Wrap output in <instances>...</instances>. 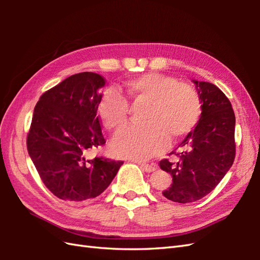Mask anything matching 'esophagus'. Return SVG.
Instances as JSON below:
<instances>
[{
	"label": "esophagus",
	"instance_id": "1",
	"mask_svg": "<svg viewBox=\"0 0 260 260\" xmlns=\"http://www.w3.org/2000/svg\"><path fill=\"white\" fill-rule=\"evenodd\" d=\"M140 167L145 171V172H154L157 169V167L155 164H146V163H139Z\"/></svg>",
	"mask_w": 260,
	"mask_h": 260
}]
</instances>
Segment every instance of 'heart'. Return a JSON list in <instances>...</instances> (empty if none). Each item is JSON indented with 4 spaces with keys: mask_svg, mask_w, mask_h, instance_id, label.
<instances>
[{
    "mask_svg": "<svg viewBox=\"0 0 260 260\" xmlns=\"http://www.w3.org/2000/svg\"><path fill=\"white\" fill-rule=\"evenodd\" d=\"M126 93L134 104L148 103L145 125H132L120 131L112 142L115 155L145 161L167 150L197 126L202 107L198 91L172 76L146 73L125 82ZM129 104L117 88L103 91L98 115L108 129L117 131L128 119Z\"/></svg>",
    "mask_w": 260,
    "mask_h": 260,
    "instance_id": "heart-1",
    "label": "heart"
}]
</instances>
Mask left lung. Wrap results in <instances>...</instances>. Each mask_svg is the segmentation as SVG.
Returning <instances> with one entry per match:
<instances>
[{
    "mask_svg": "<svg viewBox=\"0 0 260 260\" xmlns=\"http://www.w3.org/2000/svg\"><path fill=\"white\" fill-rule=\"evenodd\" d=\"M202 113L196 128L179 145L178 161H159L173 183L163 192L171 201L190 203L209 194L233 165L236 157V117L228 97L206 81H197Z\"/></svg>",
    "mask_w": 260,
    "mask_h": 260,
    "instance_id": "left-lung-1",
    "label": "left lung"
}]
</instances>
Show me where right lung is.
<instances>
[{
	"instance_id": "right-lung-1",
	"label": "right lung",
	"mask_w": 260,
	"mask_h": 260,
	"mask_svg": "<svg viewBox=\"0 0 260 260\" xmlns=\"http://www.w3.org/2000/svg\"><path fill=\"white\" fill-rule=\"evenodd\" d=\"M104 77L80 73L43 92L33 112L26 147L40 179L53 196L82 202L107 189L123 161L87 158L103 146L98 103Z\"/></svg>"
}]
</instances>
